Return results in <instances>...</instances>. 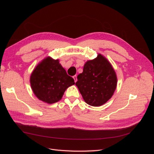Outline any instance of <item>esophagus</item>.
Listing matches in <instances>:
<instances>
[{"instance_id":"34e87169","label":"esophagus","mask_w":154,"mask_h":154,"mask_svg":"<svg viewBox=\"0 0 154 154\" xmlns=\"http://www.w3.org/2000/svg\"><path fill=\"white\" fill-rule=\"evenodd\" d=\"M73 79H74V82H77V76H76V75H74V76H73Z\"/></svg>"}]
</instances>
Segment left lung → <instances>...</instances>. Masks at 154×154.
I'll return each instance as SVG.
<instances>
[{"label":"left lung","mask_w":154,"mask_h":154,"mask_svg":"<svg viewBox=\"0 0 154 154\" xmlns=\"http://www.w3.org/2000/svg\"><path fill=\"white\" fill-rule=\"evenodd\" d=\"M76 85L86 103L100 106L108 101L117 87L116 73L110 62L98 54L93 60H88L83 72L78 74Z\"/></svg>","instance_id":"1"}]
</instances>
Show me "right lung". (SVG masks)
<instances>
[{"label": "right lung", "instance_id": "1", "mask_svg": "<svg viewBox=\"0 0 154 154\" xmlns=\"http://www.w3.org/2000/svg\"><path fill=\"white\" fill-rule=\"evenodd\" d=\"M30 83L32 92L40 100L52 104L61 100L67 88L75 83L59 60L48 57L32 71Z\"/></svg>", "mask_w": 154, "mask_h": 154}]
</instances>
